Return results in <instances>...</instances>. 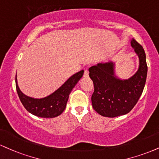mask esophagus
I'll return each instance as SVG.
<instances>
[{
    "mask_svg": "<svg viewBox=\"0 0 159 159\" xmlns=\"http://www.w3.org/2000/svg\"><path fill=\"white\" fill-rule=\"evenodd\" d=\"M88 76H89V71H88L87 70H84V77L87 78Z\"/></svg>",
    "mask_w": 159,
    "mask_h": 159,
    "instance_id": "obj_1",
    "label": "esophagus"
}]
</instances>
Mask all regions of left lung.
Instances as JSON below:
<instances>
[{
  "mask_svg": "<svg viewBox=\"0 0 159 159\" xmlns=\"http://www.w3.org/2000/svg\"><path fill=\"white\" fill-rule=\"evenodd\" d=\"M131 46L139 55L140 64L136 73L129 79L120 80L114 75L112 62L98 64L89 69L94 84L92 105L101 116L114 118L128 113L142 94L147 74L146 55L142 46L134 38Z\"/></svg>",
  "mask_w": 159,
  "mask_h": 159,
  "instance_id": "obj_1",
  "label": "left lung"
}]
</instances>
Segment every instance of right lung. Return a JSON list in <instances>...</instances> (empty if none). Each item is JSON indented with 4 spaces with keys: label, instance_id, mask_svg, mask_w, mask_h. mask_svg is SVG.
I'll use <instances>...</instances> for the list:
<instances>
[{
    "label": "right lung",
    "instance_id": "right-lung-1",
    "mask_svg": "<svg viewBox=\"0 0 159 159\" xmlns=\"http://www.w3.org/2000/svg\"><path fill=\"white\" fill-rule=\"evenodd\" d=\"M84 70L71 76L59 89L52 94L43 98H33L26 96L19 89L17 78L15 77V85L17 93L22 104L28 112L34 116L41 118H55L64 112L66 106L69 95L75 86L81 79Z\"/></svg>",
    "mask_w": 159,
    "mask_h": 159
}]
</instances>
